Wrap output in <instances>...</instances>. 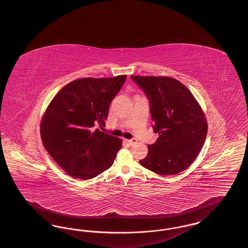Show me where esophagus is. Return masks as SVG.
<instances>
[{
    "mask_svg": "<svg viewBox=\"0 0 248 248\" xmlns=\"http://www.w3.org/2000/svg\"><path fill=\"white\" fill-rule=\"evenodd\" d=\"M126 141L128 142V144H130V145H133V144L137 143V140L136 139H131V140H127Z\"/></svg>",
    "mask_w": 248,
    "mask_h": 248,
    "instance_id": "34e87169",
    "label": "esophagus"
}]
</instances>
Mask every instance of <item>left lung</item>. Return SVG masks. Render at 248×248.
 I'll list each match as a JSON object with an SVG mask.
<instances>
[{"instance_id": "1", "label": "left lung", "mask_w": 248, "mask_h": 248, "mask_svg": "<svg viewBox=\"0 0 248 248\" xmlns=\"http://www.w3.org/2000/svg\"><path fill=\"white\" fill-rule=\"evenodd\" d=\"M150 102L156 142L148 145V155L140 165L162 176L187 169L200 153L206 139L207 123L197 100L176 79L131 76Z\"/></svg>"}]
</instances>
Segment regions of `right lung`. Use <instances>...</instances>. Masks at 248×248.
<instances>
[{
    "label": "right lung",
    "mask_w": 248,
    "mask_h": 248,
    "mask_svg": "<svg viewBox=\"0 0 248 248\" xmlns=\"http://www.w3.org/2000/svg\"><path fill=\"white\" fill-rule=\"evenodd\" d=\"M126 80L82 78L65 85L49 104L41 124L48 154L71 177L89 179L108 169L122 140L96 128L104 125L108 108Z\"/></svg>",
    "instance_id": "obj_1"
}]
</instances>
